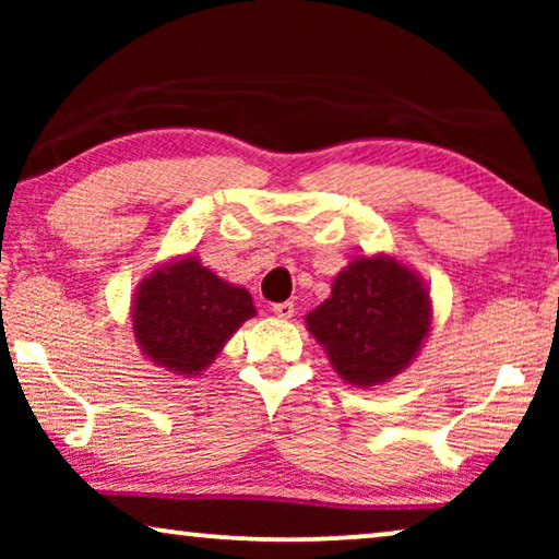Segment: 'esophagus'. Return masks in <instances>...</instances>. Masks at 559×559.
Segmentation results:
<instances>
[{
  "label": "esophagus",
  "instance_id": "obj_1",
  "mask_svg": "<svg viewBox=\"0 0 559 559\" xmlns=\"http://www.w3.org/2000/svg\"><path fill=\"white\" fill-rule=\"evenodd\" d=\"M272 312L277 318H282V320H289L295 316V305L293 302H274L272 305Z\"/></svg>",
  "mask_w": 559,
  "mask_h": 559
}]
</instances>
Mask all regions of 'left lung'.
Returning <instances> with one entry per match:
<instances>
[{
	"label": "left lung",
	"mask_w": 559,
	"mask_h": 559,
	"mask_svg": "<svg viewBox=\"0 0 559 559\" xmlns=\"http://www.w3.org/2000/svg\"><path fill=\"white\" fill-rule=\"evenodd\" d=\"M305 323L346 384L379 386L407 369L430 335V289L396 257H356Z\"/></svg>",
	"instance_id": "obj_1"
}]
</instances>
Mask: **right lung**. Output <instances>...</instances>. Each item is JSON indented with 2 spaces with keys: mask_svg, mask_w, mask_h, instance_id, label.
Masks as SVG:
<instances>
[{
  "mask_svg": "<svg viewBox=\"0 0 559 559\" xmlns=\"http://www.w3.org/2000/svg\"><path fill=\"white\" fill-rule=\"evenodd\" d=\"M257 308L241 285L188 254L155 266L132 300L134 341L155 366L198 377Z\"/></svg>",
  "mask_w": 559,
  "mask_h": 559,
  "instance_id": "1",
  "label": "right lung"
}]
</instances>
